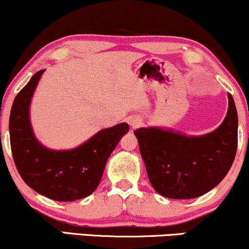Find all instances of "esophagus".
<instances>
[{
	"instance_id": "1",
	"label": "esophagus",
	"mask_w": 249,
	"mask_h": 249,
	"mask_svg": "<svg viewBox=\"0 0 249 249\" xmlns=\"http://www.w3.org/2000/svg\"><path fill=\"white\" fill-rule=\"evenodd\" d=\"M129 124L133 129H136V128H139L142 125V120H141L139 116H134V118H130Z\"/></svg>"
}]
</instances>
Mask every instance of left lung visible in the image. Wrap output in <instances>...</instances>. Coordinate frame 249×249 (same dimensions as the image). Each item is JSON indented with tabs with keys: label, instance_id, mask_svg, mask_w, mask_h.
Returning <instances> with one entry per match:
<instances>
[{
	"label": "left lung",
	"instance_id": "obj_1",
	"mask_svg": "<svg viewBox=\"0 0 249 249\" xmlns=\"http://www.w3.org/2000/svg\"><path fill=\"white\" fill-rule=\"evenodd\" d=\"M229 97L228 114L216 130L187 136L159 127L134 131L153 188L165 197L195 198L214 188L225 178L238 145V113Z\"/></svg>",
	"mask_w": 249,
	"mask_h": 249
}]
</instances>
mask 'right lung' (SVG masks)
<instances>
[{
	"label": "right lung",
	"instance_id": "right-lung-1",
	"mask_svg": "<svg viewBox=\"0 0 249 249\" xmlns=\"http://www.w3.org/2000/svg\"><path fill=\"white\" fill-rule=\"evenodd\" d=\"M44 71L31 77L12 104L9 119L12 157L27 186L54 201L71 202L96 190L107 159L129 125L124 122L98 131L75 149L46 148L36 140L30 122V104Z\"/></svg>",
	"mask_w": 249,
	"mask_h": 249
}]
</instances>
